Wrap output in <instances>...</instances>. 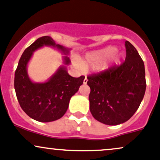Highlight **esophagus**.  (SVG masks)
<instances>
[{"mask_svg":"<svg viewBox=\"0 0 160 160\" xmlns=\"http://www.w3.org/2000/svg\"><path fill=\"white\" fill-rule=\"evenodd\" d=\"M87 81H88V80H87V77H86L85 78H84V80H83V83L84 84H87Z\"/></svg>","mask_w":160,"mask_h":160,"instance_id":"1","label":"esophagus"}]
</instances>
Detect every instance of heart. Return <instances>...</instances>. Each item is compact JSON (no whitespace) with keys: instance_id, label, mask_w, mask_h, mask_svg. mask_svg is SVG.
Masks as SVG:
<instances>
[{"instance_id":"heart-1","label":"heart","mask_w":160,"mask_h":160,"mask_svg":"<svg viewBox=\"0 0 160 160\" xmlns=\"http://www.w3.org/2000/svg\"><path fill=\"white\" fill-rule=\"evenodd\" d=\"M116 51L117 48L115 47L108 46L101 49V50L90 52V53L87 54L83 60L80 61L81 65L86 68H90V67H96L100 65L102 62H104L109 58H111V60L114 64H117L121 61L122 55L120 53H116L114 55ZM108 68H109V65L108 64L103 63V64L99 66L98 69L106 70L108 69Z\"/></svg>"}]
</instances>
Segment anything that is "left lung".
Wrapping results in <instances>:
<instances>
[{
  "mask_svg": "<svg viewBox=\"0 0 160 160\" xmlns=\"http://www.w3.org/2000/svg\"><path fill=\"white\" fill-rule=\"evenodd\" d=\"M126 58L120 66L87 77L89 110L98 122L118 125L139 108L146 91L143 61L134 45L125 42Z\"/></svg>",
  "mask_w": 160,
  "mask_h": 160,
  "instance_id": "8db88e82",
  "label": "left lung"
}]
</instances>
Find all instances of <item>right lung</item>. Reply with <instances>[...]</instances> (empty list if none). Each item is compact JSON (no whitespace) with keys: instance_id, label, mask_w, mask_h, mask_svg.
Wrapping results in <instances>:
<instances>
[{"instance_id":"right-lung-1","label":"right lung","mask_w":160,"mask_h":160,"mask_svg":"<svg viewBox=\"0 0 160 160\" xmlns=\"http://www.w3.org/2000/svg\"><path fill=\"white\" fill-rule=\"evenodd\" d=\"M44 46L52 47L65 55L71 48L56 44L50 36L38 38L22 53L15 72L14 88L22 109L31 118L40 122H50L61 118L69 106L71 98L78 91L85 77H73L67 66L71 64L68 56L63 57V65L58 68L48 80L33 82L29 78L27 66L33 53Z\"/></svg>"}]
</instances>
